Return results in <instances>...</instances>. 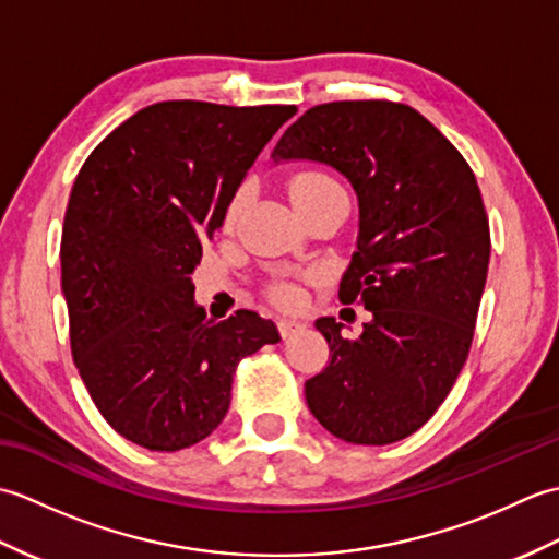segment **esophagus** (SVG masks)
<instances>
[{"label":"esophagus","mask_w":559,"mask_h":559,"mask_svg":"<svg viewBox=\"0 0 559 559\" xmlns=\"http://www.w3.org/2000/svg\"><path fill=\"white\" fill-rule=\"evenodd\" d=\"M300 329H305V324L298 322V319H278V331H281L283 338L298 334Z\"/></svg>","instance_id":"obj_1"}]
</instances>
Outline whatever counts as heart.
<instances>
[{
  "label": "heart",
  "mask_w": 559,
  "mask_h": 559,
  "mask_svg": "<svg viewBox=\"0 0 559 559\" xmlns=\"http://www.w3.org/2000/svg\"><path fill=\"white\" fill-rule=\"evenodd\" d=\"M286 189H288V197H290L293 206L298 213L305 211V209L324 204V201L343 194V189L338 187V182L331 180L329 175L319 173V170L295 173L288 180ZM245 199H247L245 189H237V192L230 199L228 209H225V225H235L237 216H240V211L245 206ZM273 298H276L281 305H290L295 300V293L288 286H276V288H273Z\"/></svg>",
  "instance_id": "heart-1"
}]
</instances>
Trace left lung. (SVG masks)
<instances>
[{
    "mask_svg": "<svg viewBox=\"0 0 559 559\" xmlns=\"http://www.w3.org/2000/svg\"><path fill=\"white\" fill-rule=\"evenodd\" d=\"M271 158L331 165L358 194V247L338 298L372 319L358 338L317 319L331 360L305 399L343 442L394 444L432 418L468 358L490 261L476 175L435 124L391 100L314 105Z\"/></svg>",
    "mask_w": 559,
    "mask_h": 559,
    "instance_id": "1",
    "label": "left lung"
}]
</instances>
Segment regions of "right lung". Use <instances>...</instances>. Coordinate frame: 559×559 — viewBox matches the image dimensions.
Instances as JSON below:
<instances>
[{
  "mask_svg": "<svg viewBox=\"0 0 559 559\" xmlns=\"http://www.w3.org/2000/svg\"><path fill=\"white\" fill-rule=\"evenodd\" d=\"M295 112L165 100L129 117L81 165L59 247L71 355L129 442H201L228 413L237 362L281 341L257 312L209 319L192 273L247 170Z\"/></svg>",
  "mask_w": 559,
  "mask_h": 559,
  "instance_id": "obj_1",
  "label": "right lung"
}]
</instances>
